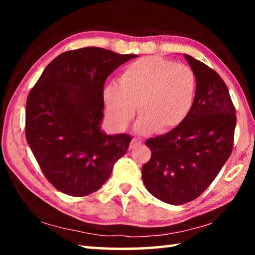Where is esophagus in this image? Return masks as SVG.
<instances>
[{"mask_svg":"<svg viewBox=\"0 0 255 255\" xmlns=\"http://www.w3.org/2000/svg\"><path fill=\"white\" fill-rule=\"evenodd\" d=\"M140 145H141V140L138 139V138H132V140L130 143V148H136Z\"/></svg>","mask_w":255,"mask_h":255,"instance_id":"1","label":"esophagus"}]
</instances>
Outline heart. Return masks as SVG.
<instances>
[{"label": "heart", "mask_w": 255, "mask_h": 255, "mask_svg": "<svg viewBox=\"0 0 255 255\" xmlns=\"http://www.w3.org/2000/svg\"><path fill=\"white\" fill-rule=\"evenodd\" d=\"M197 92V77L191 67L149 56L133 60L124 68L119 83L103 89L106 112L116 128L131 122L139 108V132H166L187 118Z\"/></svg>", "instance_id": "b5f03b06"}]
</instances>
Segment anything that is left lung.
Returning <instances> with one entry per match:
<instances>
[{
	"mask_svg": "<svg viewBox=\"0 0 255 255\" xmlns=\"http://www.w3.org/2000/svg\"><path fill=\"white\" fill-rule=\"evenodd\" d=\"M184 57L197 77L195 102L182 124L146 140L152 156L141 169L146 189L170 205L192 201L209 187L231 156L236 126L225 82L200 60Z\"/></svg>",
	"mask_w": 255,
	"mask_h": 255,
	"instance_id": "left-lung-1",
	"label": "left lung"
}]
</instances>
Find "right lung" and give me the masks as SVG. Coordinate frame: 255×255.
Instances as JSON below:
<instances>
[{
	"mask_svg": "<svg viewBox=\"0 0 255 255\" xmlns=\"http://www.w3.org/2000/svg\"><path fill=\"white\" fill-rule=\"evenodd\" d=\"M135 57L99 47L65 51L29 92L25 137L42 173L60 192L91 195L126 154L130 136L101 130L102 92L108 76Z\"/></svg>",
	"mask_w": 255,
	"mask_h": 255,
	"instance_id": "add662e5",
	"label": "right lung"
}]
</instances>
